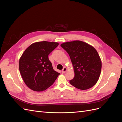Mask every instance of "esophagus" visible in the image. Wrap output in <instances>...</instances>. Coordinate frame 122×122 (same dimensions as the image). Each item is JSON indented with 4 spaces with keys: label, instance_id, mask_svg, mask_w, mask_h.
<instances>
[{
    "label": "esophagus",
    "instance_id": "obj_1",
    "mask_svg": "<svg viewBox=\"0 0 122 122\" xmlns=\"http://www.w3.org/2000/svg\"><path fill=\"white\" fill-rule=\"evenodd\" d=\"M67 68H66V67H64V68H63V69L62 70V71H61L62 73H65L66 71H67Z\"/></svg>",
    "mask_w": 122,
    "mask_h": 122
}]
</instances>
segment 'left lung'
I'll return each instance as SVG.
<instances>
[{
  "instance_id": "left-lung-1",
  "label": "left lung",
  "mask_w": 122,
  "mask_h": 122,
  "mask_svg": "<svg viewBox=\"0 0 122 122\" xmlns=\"http://www.w3.org/2000/svg\"><path fill=\"white\" fill-rule=\"evenodd\" d=\"M61 46L71 58L75 75L70 83L80 90H87L97 83L100 75L101 59L94 48L88 44L74 41L62 43Z\"/></svg>"
}]
</instances>
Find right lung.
<instances>
[{"instance_id": "obj_1", "label": "right lung", "mask_w": 122, "mask_h": 122, "mask_svg": "<svg viewBox=\"0 0 122 122\" xmlns=\"http://www.w3.org/2000/svg\"><path fill=\"white\" fill-rule=\"evenodd\" d=\"M58 45L56 42L35 43L22 55L19 63L20 72L25 83L31 90L36 92L46 90L60 74L54 71L48 58Z\"/></svg>"}]
</instances>
